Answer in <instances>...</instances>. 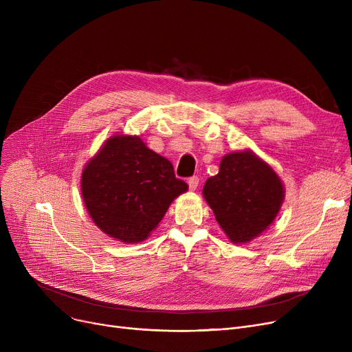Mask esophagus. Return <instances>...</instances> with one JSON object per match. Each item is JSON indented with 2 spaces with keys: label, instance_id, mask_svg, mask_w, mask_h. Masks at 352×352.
<instances>
[{
  "label": "esophagus",
  "instance_id": "1",
  "mask_svg": "<svg viewBox=\"0 0 352 352\" xmlns=\"http://www.w3.org/2000/svg\"><path fill=\"white\" fill-rule=\"evenodd\" d=\"M198 184H199V178H198V177H191V178H188V187H190L191 191H195V190H197Z\"/></svg>",
  "mask_w": 352,
  "mask_h": 352
}]
</instances>
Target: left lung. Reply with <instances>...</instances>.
I'll return each instance as SVG.
<instances>
[{
    "mask_svg": "<svg viewBox=\"0 0 352 352\" xmlns=\"http://www.w3.org/2000/svg\"><path fill=\"white\" fill-rule=\"evenodd\" d=\"M202 194L235 244L248 243L267 230L284 201L281 179L251 151L221 160L219 173L207 179Z\"/></svg>",
    "mask_w": 352,
    "mask_h": 352,
    "instance_id": "obj_1",
    "label": "left lung"
}]
</instances>
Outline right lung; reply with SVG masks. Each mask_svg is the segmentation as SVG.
Instances as JSON below:
<instances>
[{
	"instance_id": "add662e5",
	"label": "right lung",
	"mask_w": 352,
	"mask_h": 352,
	"mask_svg": "<svg viewBox=\"0 0 352 352\" xmlns=\"http://www.w3.org/2000/svg\"><path fill=\"white\" fill-rule=\"evenodd\" d=\"M188 190L173 164L140 137L109 138L82 171L81 191L97 227L122 243H141L171 202Z\"/></svg>"
}]
</instances>
